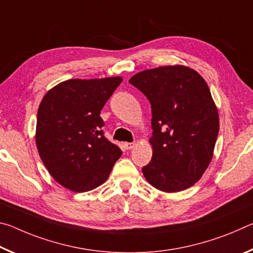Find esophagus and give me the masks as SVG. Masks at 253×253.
<instances>
[{"label":"esophagus","instance_id":"obj_1","mask_svg":"<svg viewBox=\"0 0 253 253\" xmlns=\"http://www.w3.org/2000/svg\"><path fill=\"white\" fill-rule=\"evenodd\" d=\"M124 145H125V148L126 149H132V148L136 146L135 143H125Z\"/></svg>","mask_w":253,"mask_h":253}]
</instances>
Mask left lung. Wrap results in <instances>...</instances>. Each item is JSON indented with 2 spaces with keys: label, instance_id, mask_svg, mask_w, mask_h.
Wrapping results in <instances>:
<instances>
[{
  "label": "left lung",
  "instance_id": "8db88e82",
  "mask_svg": "<svg viewBox=\"0 0 253 253\" xmlns=\"http://www.w3.org/2000/svg\"><path fill=\"white\" fill-rule=\"evenodd\" d=\"M152 106L153 156L142 169L157 190L176 193L193 186L212 161L219 113L207 81L190 67L140 71L129 79Z\"/></svg>",
  "mask_w": 253,
  "mask_h": 253
}]
</instances>
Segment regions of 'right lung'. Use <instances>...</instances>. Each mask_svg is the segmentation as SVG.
Listing matches in <instances>:
<instances>
[{
	"mask_svg": "<svg viewBox=\"0 0 253 253\" xmlns=\"http://www.w3.org/2000/svg\"><path fill=\"white\" fill-rule=\"evenodd\" d=\"M122 77L70 79L54 85L38 109L36 144L55 181L72 192L101 185L122 151L106 138L100 111Z\"/></svg>",
	"mask_w": 253,
	"mask_h": 253,
	"instance_id": "add662e5",
	"label": "right lung"
}]
</instances>
